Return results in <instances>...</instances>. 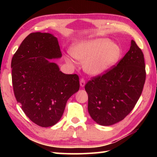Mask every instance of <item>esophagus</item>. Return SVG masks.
Listing matches in <instances>:
<instances>
[{
    "mask_svg": "<svg viewBox=\"0 0 157 157\" xmlns=\"http://www.w3.org/2000/svg\"><path fill=\"white\" fill-rule=\"evenodd\" d=\"M85 85V79L84 78H81L80 79V86L83 87Z\"/></svg>",
    "mask_w": 157,
    "mask_h": 157,
    "instance_id": "obj_1",
    "label": "esophagus"
}]
</instances>
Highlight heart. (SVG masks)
<instances>
[{
  "label": "heart",
  "mask_w": 157,
  "mask_h": 157,
  "mask_svg": "<svg viewBox=\"0 0 157 157\" xmlns=\"http://www.w3.org/2000/svg\"><path fill=\"white\" fill-rule=\"evenodd\" d=\"M71 54L79 61H85V71L91 75L102 73L118 62L121 49L107 39L82 42L71 48ZM66 61L71 63L67 58Z\"/></svg>",
  "instance_id": "heart-1"
}]
</instances>
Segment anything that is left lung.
<instances>
[{"label":"left lung","instance_id":"left-lung-1","mask_svg":"<svg viewBox=\"0 0 157 157\" xmlns=\"http://www.w3.org/2000/svg\"><path fill=\"white\" fill-rule=\"evenodd\" d=\"M146 72L144 55L136 42L116 66L93 77L85 85L93 120L109 126L125 118L142 94Z\"/></svg>","mask_w":157,"mask_h":157}]
</instances>
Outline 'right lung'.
Instances as JSON below:
<instances>
[{"mask_svg": "<svg viewBox=\"0 0 157 157\" xmlns=\"http://www.w3.org/2000/svg\"><path fill=\"white\" fill-rule=\"evenodd\" d=\"M61 57L56 37L33 33L25 37L12 59L16 99L30 120L42 127L60 120L67 100L79 89L78 75L63 73L49 60Z\"/></svg>", "mask_w": 157, "mask_h": 157, "instance_id": "1", "label": "right lung"}]
</instances>
